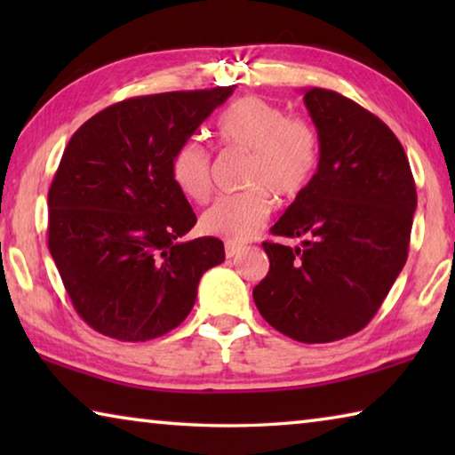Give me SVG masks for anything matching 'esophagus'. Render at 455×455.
I'll use <instances>...</instances> for the list:
<instances>
[{
	"label": "esophagus",
	"instance_id": "34e87169",
	"mask_svg": "<svg viewBox=\"0 0 455 455\" xmlns=\"http://www.w3.org/2000/svg\"><path fill=\"white\" fill-rule=\"evenodd\" d=\"M243 251V246L241 244H235V243H225V255L228 257V259H233V257H236L238 252Z\"/></svg>",
	"mask_w": 455,
	"mask_h": 455
}]
</instances>
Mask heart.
<instances>
[{
    "label": "heart",
    "instance_id": "1",
    "mask_svg": "<svg viewBox=\"0 0 455 455\" xmlns=\"http://www.w3.org/2000/svg\"><path fill=\"white\" fill-rule=\"evenodd\" d=\"M214 136L227 150L249 152L246 188L220 196L200 217L204 235L246 243L260 233L275 209V195L291 198L313 180L321 160V138L311 120L287 116L281 106L259 96L236 100L214 122ZM212 160L203 144H180L171 158V176L184 196L204 203L212 188Z\"/></svg>",
    "mask_w": 455,
    "mask_h": 455
}]
</instances>
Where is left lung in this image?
Masks as SVG:
<instances>
[{"instance_id":"obj_1","label":"left lung","mask_w":455,"mask_h":455,"mask_svg":"<svg viewBox=\"0 0 455 455\" xmlns=\"http://www.w3.org/2000/svg\"><path fill=\"white\" fill-rule=\"evenodd\" d=\"M321 138L313 180L265 241L268 273L252 299L268 325L301 343H331L363 329L407 260L418 206L410 160L379 118L333 90H305Z\"/></svg>"}]
</instances>
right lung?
I'll list each match as a JSON object with an SVG mask.
<instances>
[{"label":"right lung","mask_w":455,"mask_h":455,"mask_svg":"<svg viewBox=\"0 0 455 455\" xmlns=\"http://www.w3.org/2000/svg\"><path fill=\"white\" fill-rule=\"evenodd\" d=\"M235 86L122 100L76 130L48 192V246L76 313L118 341H150L187 319L214 236L180 243L196 214L171 176L180 144Z\"/></svg>","instance_id":"obj_1"}]
</instances>
